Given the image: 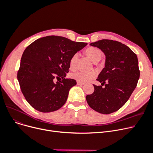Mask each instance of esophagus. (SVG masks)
I'll return each mask as SVG.
<instances>
[{
    "label": "esophagus",
    "instance_id": "esophagus-1",
    "mask_svg": "<svg viewBox=\"0 0 153 153\" xmlns=\"http://www.w3.org/2000/svg\"><path fill=\"white\" fill-rule=\"evenodd\" d=\"M76 83H77V85H82H82H83L85 84L84 83H82V82H79V81H77V82H76Z\"/></svg>",
    "mask_w": 153,
    "mask_h": 153
}]
</instances>
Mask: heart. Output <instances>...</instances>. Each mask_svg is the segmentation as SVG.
Returning a JSON list of instances; mask_svg holds the SVG:
<instances>
[{
  "mask_svg": "<svg viewBox=\"0 0 153 153\" xmlns=\"http://www.w3.org/2000/svg\"><path fill=\"white\" fill-rule=\"evenodd\" d=\"M85 52L88 57L93 62L100 61L102 57V51L98 48L90 47L86 49ZM78 57V53H75L71 57L70 60V69H74L75 67L76 62ZM96 76V73L94 71H76L70 74V77L74 79L78 80L80 82H86L94 78Z\"/></svg>",
  "mask_w": 153,
  "mask_h": 153,
  "instance_id": "obj_1",
  "label": "heart"
}]
</instances>
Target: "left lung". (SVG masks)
I'll return each mask as SVG.
<instances>
[{"label":"left lung","mask_w":153,"mask_h":153,"mask_svg":"<svg viewBox=\"0 0 153 153\" xmlns=\"http://www.w3.org/2000/svg\"><path fill=\"white\" fill-rule=\"evenodd\" d=\"M90 46L104 52L105 62L96 79L102 86L93 85L94 91L86 96V101L95 111L109 114L120 109L137 87L140 74L138 58L130 48L119 41L102 39Z\"/></svg>","instance_id":"left-lung-1"}]
</instances>
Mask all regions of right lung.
Segmentation results:
<instances>
[{"label":"right lung","instance_id":"add662e5","mask_svg":"<svg viewBox=\"0 0 153 153\" xmlns=\"http://www.w3.org/2000/svg\"><path fill=\"white\" fill-rule=\"evenodd\" d=\"M87 45L57 36L34 41L24 51L17 74L21 91L34 109L42 112L59 109L76 80L65 78L74 53ZM62 78L56 84L53 79Z\"/></svg>","mask_w":153,"mask_h":153}]
</instances>
